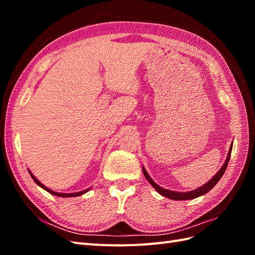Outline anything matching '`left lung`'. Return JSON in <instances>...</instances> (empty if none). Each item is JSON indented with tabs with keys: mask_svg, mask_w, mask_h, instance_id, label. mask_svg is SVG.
<instances>
[{
	"mask_svg": "<svg viewBox=\"0 0 255 255\" xmlns=\"http://www.w3.org/2000/svg\"><path fill=\"white\" fill-rule=\"evenodd\" d=\"M231 151H232V144L230 145V149H229V152H228V155H227V159H226V162L224 163L223 167L217 172V174H216L213 178H211L210 181H208L206 184H204L203 186H200L196 189H194V191H191V192H174V191H169V189H165V188H162L161 186H159L158 184H155L153 182L152 178H151L149 176V174L147 173V171H145L144 169H142L143 171V175L144 177L147 178V181L152 185L155 191L158 192L159 194H161L162 196L164 197H167L170 199H174V200H188V199H194L196 197H199L202 196V195L208 193L211 188H213L216 184H217L219 182V180L221 178V176L224 175V173L227 169V166H228V162H229V159H230V154H231Z\"/></svg>",
	"mask_w": 255,
	"mask_h": 255,
	"instance_id": "1",
	"label": "left lung"
}]
</instances>
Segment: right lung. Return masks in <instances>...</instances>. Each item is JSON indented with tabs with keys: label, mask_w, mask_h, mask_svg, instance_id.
Masks as SVG:
<instances>
[{
	"label": "right lung",
	"mask_w": 255,
	"mask_h": 255,
	"mask_svg": "<svg viewBox=\"0 0 255 255\" xmlns=\"http://www.w3.org/2000/svg\"><path fill=\"white\" fill-rule=\"evenodd\" d=\"M29 174H30V176L32 177V180L35 181V183L37 184V185H39L40 187H42L45 189V191H47L48 193H50V194H52V195H56V196H59V197H74V196H80V195H82V194H85L86 192L89 191V189H85V191H81V192H78V193H70V194H66V193H57V192H53V191H51V189H49L48 187H46L44 184H41L39 181L37 180V178L31 174V172L29 171Z\"/></svg>",
	"instance_id": "obj_1"
}]
</instances>
